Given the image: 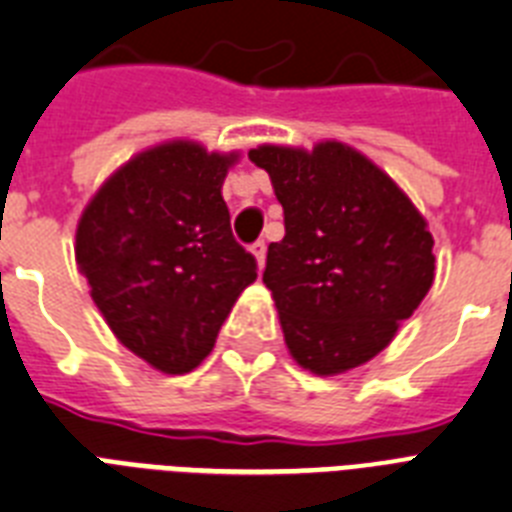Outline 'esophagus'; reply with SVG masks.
<instances>
[{"mask_svg":"<svg viewBox=\"0 0 512 512\" xmlns=\"http://www.w3.org/2000/svg\"><path fill=\"white\" fill-rule=\"evenodd\" d=\"M251 256H253V261H256V266H259V272H261V269H264V264H266V246H264V243H253Z\"/></svg>","mask_w":512,"mask_h":512,"instance_id":"obj_1","label":"esophagus"}]
</instances>
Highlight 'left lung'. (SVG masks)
<instances>
[{
  "instance_id": "1",
  "label": "left lung",
  "mask_w": 512,
  "mask_h": 512,
  "mask_svg": "<svg viewBox=\"0 0 512 512\" xmlns=\"http://www.w3.org/2000/svg\"><path fill=\"white\" fill-rule=\"evenodd\" d=\"M285 238L266 251L264 285L293 361L337 377L379 356L434 282V238L403 188L342 141L261 143Z\"/></svg>"
}]
</instances>
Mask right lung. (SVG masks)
I'll list each match as a JSON object with an SVG mask.
<instances>
[{
  "label": "right lung",
  "mask_w": 512,
  "mask_h": 512,
  "mask_svg": "<svg viewBox=\"0 0 512 512\" xmlns=\"http://www.w3.org/2000/svg\"><path fill=\"white\" fill-rule=\"evenodd\" d=\"M240 151L172 138L99 185L75 230V261L112 335L162 374H185L217 342L256 261L222 198Z\"/></svg>",
  "instance_id": "add662e5"
}]
</instances>
